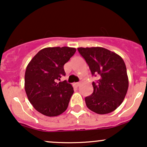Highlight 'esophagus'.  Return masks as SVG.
I'll use <instances>...</instances> for the list:
<instances>
[{
	"instance_id": "obj_1",
	"label": "esophagus",
	"mask_w": 147,
	"mask_h": 147,
	"mask_svg": "<svg viewBox=\"0 0 147 147\" xmlns=\"http://www.w3.org/2000/svg\"><path fill=\"white\" fill-rule=\"evenodd\" d=\"M80 85V82H76V83H73V86L77 88Z\"/></svg>"
}]
</instances>
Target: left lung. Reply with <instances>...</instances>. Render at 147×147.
I'll use <instances>...</instances> for the list:
<instances>
[{
  "label": "left lung",
  "instance_id": "8db88e82",
  "mask_svg": "<svg viewBox=\"0 0 147 147\" xmlns=\"http://www.w3.org/2000/svg\"><path fill=\"white\" fill-rule=\"evenodd\" d=\"M92 75H98L92 82L93 92L85 98L90 111L97 114L110 113L117 109L125 98L129 78L125 63L115 52L102 47L78 48Z\"/></svg>",
  "mask_w": 147,
  "mask_h": 147
}]
</instances>
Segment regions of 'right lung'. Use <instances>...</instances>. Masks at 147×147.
Masks as SVG:
<instances>
[{
	"instance_id": "right-lung-1",
	"label": "right lung",
	"mask_w": 147,
	"mask_h": 147,
	"mask_svg": "<svg viewBox=\"0 0 147 147\" xmlns=\"http://www.w3.org/2000/svg\"><path fill=\"white\" fill-rule=\"evenodd\" d=\"M76 52L69 47L45 48L28 63L25 73V90L30 102L40 113L55 117L67 109L73 87L65 81L64 64Z\"/></svg>"
}]
</instances>
